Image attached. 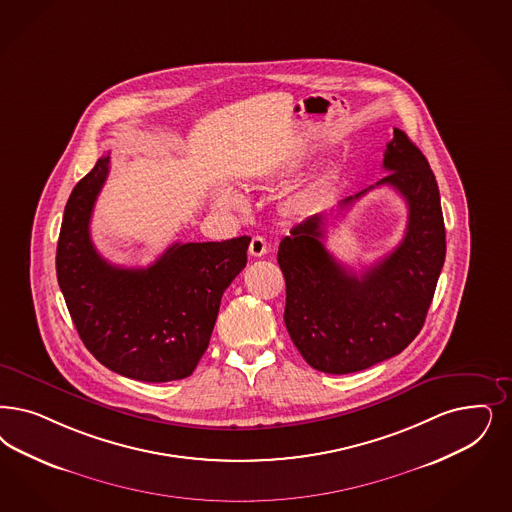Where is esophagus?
I'll return each mask as SVG.
<instances>
[{"instance_id":"34e87169","label":"esophagus","mask_w":512,"mask_h":512,"mask_svg":"<svg viewBox=\"0 0 512 512\" xmlns=\"http://www.w3.org/2000/svg\"><path fill=\"white\" fill-rule=\"evenodd\" d=\"M249 255L251 257H263L266 255V242L265 238L261 236H253L249 242Z\"/></svg>"}]
</instances>
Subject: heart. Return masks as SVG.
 I'll list each match as a JSON object with an SVG mask.
<instances>
[{
	"label": "heart",
	"mask_w": 512,
	"mask_h": 512,
	"mask_svg": "<svg viewBox=\"0 0 512 512\" xmlns=\"http://www.w3.org/2000/svg\"><path fill=\"white\" fill-rule=\"evenodd\" d=\"M335 179L336 174H333V172L319 177L316 183H312L308 189H304L302 193L297 194V196L289 202V210H293V212H304V210L314 208L316 204H319V202L323 200V196L327 194V191L331 189V185H333ZM221 202L234 204V206H242V204H244L242 196H238V194H223V196H221Z\"/></svg>",
	"instance_id": "obj_1"
}]
</instances>
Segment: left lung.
<instances>
[{"label": "left lung", "mask_w": 512, "mask_h": 512, "mask_svg": "<svg viewBox=\"0 0 512 512\" xmlns=\"http://www.w3.org/2000/svg\"><path fill=\"white\" fill-rule=\"evenodd\" d=\"M378 185L405 198V238L357 276L325 247L327 215L304 219L285 236L278 265L285 278L283 321L310 367L327 374L365 371L403 352L422 331L446 255L435 174L403 130L393 128ZM372 187L338 204V215Z\"/></svg>", "instance_id": "obj_1"}]
</instances>
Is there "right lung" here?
I'll list each match as a JSON object with an SVG mask.
<instances>
[{
	"instance_id": "add662e5",
	"label": "right lung",
	"mask_w": 512,
	"mask_h": 512,
	"mask_svg": "<svg viewBox=\"0 0 512 512\" xmlns=\"http://www.w3.org/2000/svg\"><path fill=\"white\" fill-rule=\"evenodd\" d=\"M109 155L71 191L56 247V276L75 329L104 367L140 382L193 374L210 344L221 297L247 263L249 236L174 244L147 268L107 263L90 240Z\"/></svg>"
}]
</instances>
